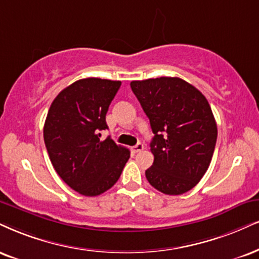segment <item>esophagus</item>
<instances>
[{"instance_id": "obj_1", "label": "esophagus", "mask_w": 259, "mask_h": 259, "mask_svg": "<svg viewBox=\"0 0 259 259\" xmlns=\"http://www.w3.org/2000/svg\"><path fill=\"white\" fill-rule=\"evenodd\" d=\"M142 150H144V144H142V143H138V144L132 148V151L135 152V154H137V152H140Z\"/></svg>"}]
</instances>
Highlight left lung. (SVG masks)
Segmentation results:
<instances>
[{
  "label": "left lung",
  "instance_id": "1",
  "mask_svg": "<svg viewBox=\"0 0 259 259\" xmlns=\"http://www.w3.org/2000/svg\"><path fill=\"white\" fill-rule=\"evenodd\" d=\"M131 89L150 120L154 164L145 170L151 186L178 196L193 188L211 162L218 124L204 95L180 78L136 80Z\"/></svg>",
  "mask_w": 259,
  "mask_h": 259
}]
</instances>
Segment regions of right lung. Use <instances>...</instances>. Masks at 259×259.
<instances>
[{
	"label": "right lung",
	"mask_w": 259,
	"mask_h": 259,
	"mask_svg": "<svg viewBox=\"0 0 259 259\" xmlns=\"http://www.w3.org/2000/svg\"><path fill=\"white\" fill-rule=\"evenodd\" d=\"M121 81L86 78L73 82L53 101L43 136L53 167L69 187L82 196H100L119 180L130 150L110 137L105 115Z\"/></svg>",
	"instance_id": "obj_1"
}]
</instances>
